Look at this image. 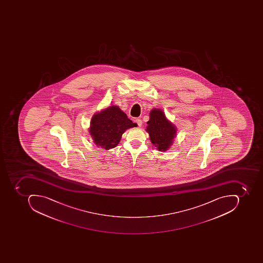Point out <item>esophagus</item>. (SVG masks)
<instances>
[{
    "mask_svg": "<svg viewBox=\"0 0 263 263\" xmlns=\"http://www.w3.org/2000/svg\"><path fill=\"white\" fill-rule=\"evenodd\" d=\"M135 122H137V124H138L139 127H141V125H142V121H141V119H136Z\"/></svg>",
    "mask_w": 263,
    "mask_h": 263,
    "instance_id": "obj_1",
    "label": "esophagus"
}]
</instances>
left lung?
<instances>
[{"instance_id":"8db88e82","label":"left lung","mask_w":263,"mask_h":263,"mask_svg":"<svg viewBox=\"0 0 263 263\" xmlns=\"http://www.w3.org/2000/svg\"><path fill=\"white\" fill-rule=\"evenodd\" d=\"M146 132L149 135L152 144L160 152H166L171 148L177 135V128L166 119L164 112L153 108L149 113Z\"/></svg>"}]
</instances>
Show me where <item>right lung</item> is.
<instances>
[{"label":"right lung","mask_w":263,"mask_h":263,"mask_svg":"<svg viewBox=\"0 0 263 263\" xmlns=\"http://www.w3.org/2000/svg\"><path fill=\"white\" fill-rule=\"evenodd\" d=\"M136 125L119 106L112 105L93 115L89 134L97 147L109 150L119 144L126 129L136 127Z\"/></svg>","instance_id":"obj_1"}]
</instances>
